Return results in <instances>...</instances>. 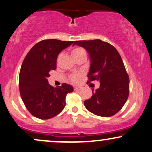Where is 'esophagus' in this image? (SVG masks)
Returning <instances> with one entry per match:
<instances>
[{"instance_id": "esophagus-1", "label": "esophagus", "mask_w": 152, "mask_h": 152, "mask_svg": "<svg viewBox=\"0 0 152 152\" xmlns=\"http://www.w3.org/2000/svg\"><path fill=\"white\" fill-rule=\"evenodd\" d=\"M81 88H82L81 86H74V90L77 91L81 90Z\"/></svg>"}]
</instances>
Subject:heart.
<instances>
[{"label": "heart", "instance_id": "1", "mask_svg": "<svg viewBox=\"0 0 152 152\" xmlns=\"http://www.w3.org/2000/svg\"><path fill=\"white\" fill-rule=\"evenodd\" d=\"M83 54H86L85 50H84L82 47H75V48L72 50V52H71L72 56H73V58L75 59L76 58H77L78 56H80V55H82ZM60 56H61V54H59L58 56V58H57V60H58V58H60ZM83 75H84V73L82 72H75V73H72V75H70V80L71 81L72 83L77 84L80 82L81 77H82Z\"/></svg>", "mask_w": 152, "mask_h": 152}]
</instances>
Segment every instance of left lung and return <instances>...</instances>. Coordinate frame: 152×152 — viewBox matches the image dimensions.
<instances>
[{"instance_id": "1", "label": "left lung", "mask_w": 152, "mask_h": 152, "mask_svg": "<svg viewBox=\"0 0 152 152\" xmlns=\"http://www.w3.org/2000/svg\"><path fill=\"white\" fill-rule=\"evenodd\" d=\"M73 45L84 47L90 55L87 84L94 80L100 83L91 97L84 100L86 108L100 117L115 115L129 95V77L119 53L110 43L98 39L75 41Z\"/></svg>"}]
</instances>
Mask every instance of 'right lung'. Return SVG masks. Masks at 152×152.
I'll list each match as a JSON object with an SVG mask.
<instances>
[{"label":"right lung","instance_id":"add662e5","mask_svg":"<svg viewBox=\"0 0 152 152\" xmlns=\"http://www.w3.org/2000/svg\"><path fill=\"white\" fill-rule=\"evenodd\" d=\"M74 41L43 40L33 46L26 56L19 77L20 95L29 112L40 119L58 115L66 106V98L73 91L66 83L58 87L48 84L47 77L56 68L59 53Z\"/></svg>","mask_w":152,"mask_h":152}]
</instances>
